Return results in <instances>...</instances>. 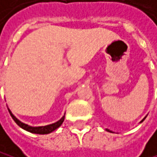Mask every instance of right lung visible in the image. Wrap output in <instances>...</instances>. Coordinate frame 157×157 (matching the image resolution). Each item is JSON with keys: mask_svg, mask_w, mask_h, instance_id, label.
<instances>
[{"mask_svg": "<svg viewBox=\"0 0 157 157\" xmlns=\"http://www.w3.org/2000/svg\"><path fill=\"white\" fill-rule=\"evenodd\" d=\"M9 111V114H10L11 118L14 120V121L20 127H22L23 129L29 131V132H32V133H36V134H48V133H51L53 132L55 129H57L58 127H59L62 125V124L63 123V120H64V117H63L59 121H58L57 123L55 124H49V125H46V126H38V127H33V126H30L28 124H25L23 123H21V121L15 117V116H13L10 112V110Z\"/></svg>", "mask_w": 157, "mask_h": 157, "instance_id": "1", "label": "right lung"}]
</instances>
